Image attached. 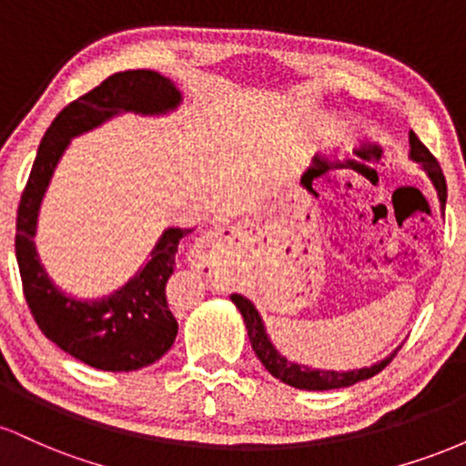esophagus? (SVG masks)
I'll return each instance as SVG.
<instances>
[{
    "label": "esophagus",
    "instance_id": "1",
    "mask_svg": "<svg viewBox=\"0 0 466 466\" xmlns=\"http://www.w3.org/2000/svg\"><path fill=\"white\" fill-rule=\"evenodd\" d=\"M234 240V229L223 226L215 228L212 232H208L206 237L197 240V245L190 251V260L195 267L201 269H218L221 265H226V249L228 245Z\"/></svg>",
    "mask_w": 466,
    "mask_h": 466
}]
</instances>
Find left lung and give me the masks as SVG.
Masks as SVG:
<instances>
[{
	"label": "left lung",
	"mask_w": 466,
	"mask_h": 466,
	"mask_svg": "<svg viewBox=\"0 0 466 466\" xmlns=\"http://www.w3.org/2000/svg\"><path fill=\"white\" fill-rule=\"evenodd\" d=\"M410 157L414 159V162H419L422 168L427 170V175H430V179L434 181V186L438 190L441 206L445 208V201H447L445 175H442L438 159L430 153V148H427L425 144L416 137L414 131H410ZM318 164H319V159L315 157L313 166H309L307 173L302 175V184L307 186V188H311V179L315 177V175L322 173V168H319ZM229 298H232V302L237 304L240 315H243L245 326H248L251 349H254L256 357L263 361V366L267 368V370L274 374L276 379H280L282 383H287V386H293L298 390L349 388V386H352V383L363 381V379H370V377H374V374H379L383 368L390 366V361H392L394 357H397V350H394V355H390L388 360H383L381 363H374V366H370V368H361V370H350V372L311 370V368H307V366H298V363H291L289 360H285V357H282L280 352L271 346L269 337H267V333H265L263 319H260V315L254 309V304H251L248 298L238 296V293H232Z\"/></svg>",
	"instance_id": "obj_1"
}]
</instances>
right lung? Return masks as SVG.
Wrapping results in <instances>:
<instances>
[{
  "label": "right lung",
  "mask_w": 466,
  "mask_h": 466,
  "mask_svg": "<svg viewBox=\"0 0 466 466\" xmlns=\"http://www.w3.org/2000/svg\"><path fill=\"white\" fill-rule=\"evenodd\" d=\"M179 100V89L151 69L114 74L55 117L39 144L30 177L21 192L15 254L32 318L41 333L58 349L98 370H140L170 350L177 337V319L166 300V282L175 271L179 240L188 237L192 229H166L155 245L153 258L120 291L106 300L80 302L63 296L47 280L39 263L32 237L41 199L74 136L103 125L117 111L164 114L175 109Z\"/></svg>",
  "instance_id": "right-lung-1"
}]
</instances>
